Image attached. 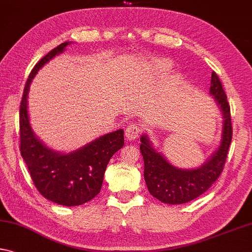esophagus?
Here are the masks:
<instances>
[{"mask_svg":"<svg viewBox=\"0 0 252 252\" xmlns=\"http://www.w3.org/2000/svg\"><path fill=\"white\" fill-rule=\"evenodd\" d=\"M139 133H140V127L134 125V123H131V125L127 126L125 131L126 140H134V139L139 137Z\"/></svg>","mask_w":252,"mask_h":252,"instance_id":"esophagus-1","label":"esophagus"}]
</instances>
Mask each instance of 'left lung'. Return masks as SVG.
Instances as JSON below:
<instances>
[{
	"label": "left lung",
	"instance_id": "1",
	"mask_svg": "<svg viewBox=\"0 0 252 252\" xmlns=\"http://www.w3.org/2000/svg\"><path fill=\"white\" fill-rule=\"evenodd\" d=\"M210 94L213 95L223 115L221 142L212 156L195 169L177 168L153 147L147 134L140 138V151L145 161L143 177L148 190L166 204H184L210 189L221 175L232 139L230 105L219 76L212 71Z\"/></svg>",
	"mask_w": 252,
	"mask_h": 252
}]
</instances>
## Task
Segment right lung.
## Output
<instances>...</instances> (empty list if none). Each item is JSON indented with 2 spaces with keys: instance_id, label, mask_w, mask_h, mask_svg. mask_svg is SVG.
Returning <instances> with one entry per match:
<instances>
[{
  "instance_id": "1",
  "label": "right lung",
  "mask_w": 252,
  "mask_h": 252,
  "mask_svg": "<svg viewBox=\"0 0 252 252\" xmlns=\"http://www.w3.org/2000/svg\"><path fill=\"white\" fill-rule=\"evenodd\" d=\"M70 42H63L39 61L31 70L20 105V151L39 193L63 206L82 205L99 193L110 159L125 145L123 130L102 135L69 154L48 148L34 134L28 114L30 84L41 67L62 54Z\"/></svg>"
}]
</instances>
